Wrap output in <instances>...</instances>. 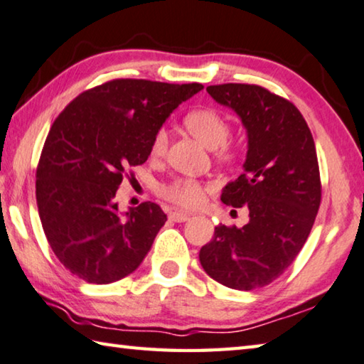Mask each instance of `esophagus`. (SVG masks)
<instances>
[{
    "label": "esophagus",
    "instance_id": "1",
    "mask_svg": "<svg viewBox=\"0 0 364 364\" xmlns=\"http://www.w3.org/2000/svg\"><path fill=\"white\" fill-rule=\"evenodd\" d=\"M169 218L176 223H183V221H187L190 216L187 213H183V211H171Z\"/></svg>",
    "mask_w": 364,
    "mask_h": 364
}]
</instances>
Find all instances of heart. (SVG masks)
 Segmentation results:
<instances>
[{
    "label": "heart",
    "mask_w": 364,
    "mask_h": 364,
    "mask_svg": "<svg viewBox=\"0 0 364 364\" xmlns=\"http://www.w3.org/2000/svg\"><path fill=\"white\" fill-rule=\"evenodd\" d=\"M183 125L192 135L200 139L206 148L216 149V159L225 164H234L239 158L236 148L226 141L231 136V125L228 119L220 112L210 107H200L190 110L183 117ZM167 148V133L166 130H158L151 139V156L159 158L166 153ZM216 190L215 182L198 181L193 177H176L171 182L161 183L158 193L161 198L171 201L181 208L197 210L205 205L210 193Z\"/></svg>",
    "instance_id": "obj_1"
}]
</instances>
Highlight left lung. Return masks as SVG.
I'll list each match as a JSON object with an SVG mask.
<instances>
[{
  "label": "left lung",
  "mask_w": 364,
  "mask_h": 364,
  "mask_svg": "<svg viewBox=\"0 0 364 364\" xmlns=\"http://www.w3.org/2000/svg\"><path fill=\"white\" fill-rule=\"evenodd\" d=\"M206 91L247 130L244 174L228 183L221 201L245 205L250 220L242 228L218 225L200 264L218 283L250 291L283 275L309 236L322 197L316 144L298 107L265 87L228 82Z\"/></svg>",
  "instance_id": "8db88e82"
}]
</instances>
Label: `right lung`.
Listing matches in <instances>:
<instances>
[{
  "label": "right lung",
  "mask_w": 364,
  "mask_h": 364,
  "mask_svg": "<svg viewBox=\"0 0 364 364\" xmlns=\"http://www.w3.org/2000/svg\"><path fill=\"white\" fill-rule=\"evenodd\" d=\"M200 82L120 77L81 92L55 119L36 172L43 232L65 268L87 283L130 275L167 216L144 201L122 215L117 188L151 154V139Z\"/></svg>",
  "instance_id": "1"
}]
</instances>
